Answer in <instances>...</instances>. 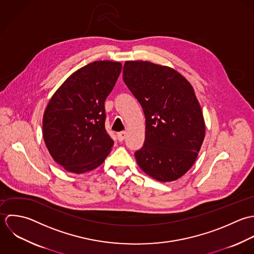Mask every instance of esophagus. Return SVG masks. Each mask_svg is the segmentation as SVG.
Returning <instances> with one entry per match:
<instances>
[{
	"label": "esophagus",
	"instance_id": "esophagus-1",
	"mask_svg": "<svg viewBox=\"0 0 254 254\" xmlns=\"http://www.w3.org/2000/svg\"><path fill=\"white\" fill-rule=\"evenodd\" d=\"M117 136H118V140H119L120 142H122V141L125 140V138H126V136H127V132H126V131H121V132H119V133L117 134Z\"/></svg>",
	"mask_w": 254,
	"mask_h": 254
}]
</instances>
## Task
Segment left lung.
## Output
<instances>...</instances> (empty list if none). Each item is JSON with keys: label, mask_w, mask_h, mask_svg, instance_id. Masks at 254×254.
Instances as JSON below:
<instances>
[{"label": "left lung", "mask_w": 254, "mask_h": 254, "mask_svg": "<svg viewBox=\"0 0 254 254\" xmlns=\"http://www.w3.org/2000/svg\"><path fill=\"white\" fill-rule=\"evenodd\" d=\"M123 79L145 116V140L134 156L159 182H173L195 162L205 135L200 105L190 83L175 69L150 62L128 61Z\"/></svg>", "instance_id": "1"}]
</instances>
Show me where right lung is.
I'll return each mask as SVG.
<instances>
[{
	"mask_svg": "<svg viewBox=\"0 0 254 254\" xmlns=\"http://www.w3.org/2000/svg\"><path fill=\"white\" fill-rule=\"evenodd\" d=\"M121 70L118 62L90 63L52 96L43 116V137L53 159L66 171H91L111 151L114 141L105 128L104 103Z\"/></svg>",
	"mask_w": 254,
	"mask_h": 254,
	"instance_id": "add662e5",
	"label": "right lung"
}]
</instances>
